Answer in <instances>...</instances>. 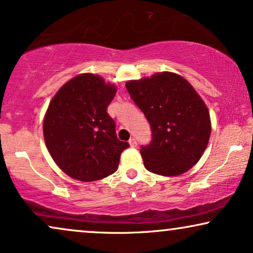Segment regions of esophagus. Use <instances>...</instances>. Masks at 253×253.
Returning a JSON list of instances; mask_svg holds the SVG:
<instances>
[{
  "label": "esophagus",
  "mask_w": 253,
  "mask_h": 253,
  "mask_svg": "<svg viewBox=\"0 0 253 253\" xmlns=\"http://www.w3.org/2000/svg\"><path fill=\"white\" fill-rule=\"evenodd\" d=\"M129 144H130L131 147H136L137 146V140L134 139V138H130Z\"/></svg>",
  "instance_id": "esophagus-1"
}]
</instances>
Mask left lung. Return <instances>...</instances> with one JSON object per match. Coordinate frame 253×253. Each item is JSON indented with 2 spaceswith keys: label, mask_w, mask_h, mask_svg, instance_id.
<instances>
[{
  "label": "left lung",
  "mask_w": 253,
  "mask_h": 253,
  "mask_svg": "<svg viewBox=\"0 0 253 253\" xmlns=\"http://www.w3.org/2000/svg\"><path fill=\"white\" fill-rule=\"evenodd\" d=\"M126 87L152 131L149 145L140 147L145 169L165 176L191 169L205 152L211 131L208 108L192 84L163 72L127 81Z\"/></svg>",
  "instance_id": "8db88e82"
}]
</instances>
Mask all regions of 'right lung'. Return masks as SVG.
Returning a JSON list of instances; mask_svg holds the SVG:
<instances>
[{"mask_svg": "<svg viewBox=\"0 0 253 253\" xmlns=\"http://www.w3.org/2000/svg\"><path fill=\"white\" fill-rule=\"evenodd\" d=\"M116 94L114 84L84 73L57 91L45 114V144L55 164L80 181H95L119 169L121 153L129 143L121 142L107 108Z\"/></svg>", "mask_w": 253, "mask_h": 253, "instance_id": "1", "label": "right lung"}]
</instances>
